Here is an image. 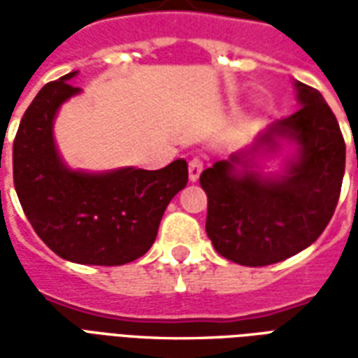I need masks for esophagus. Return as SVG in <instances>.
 I'll return each instance as SVG.
<instances>
[{
	"label": "esophagus",
	"instance_id": "esophagus-1",
	"mask_svg": "<svg viewBox=\"0 0 358 358\" xmlns=\"http://www.w3.org/2000/svg\"><path fill=\"white\" fill-rule=\"evenodd\" d=\"M201 171H203V161L199 159V157H194V159L189 161V180H192V182H197Z\"/></svg>",
	"mask_w": 358,
	"mask_h": 358
}]
</instances>
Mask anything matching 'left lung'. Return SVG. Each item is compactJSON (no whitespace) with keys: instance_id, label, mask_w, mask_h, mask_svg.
<instances>
[{"instance_id":"8db88e82","label":"left lung","mask_w":358,"mask_h":358,"mask_svg":"<svg viewBox=\"0 0 358 358\" xmlns=\"http://www.w3.org/2000/svg\"><path fill=\"white\" fill-rule=\"evenodd\" d=\"M295 90L299 110L199 176L209 199L207 236L232 263L266 266L297 255L318 240L338 205L345 172L338 118L318 90L297 80ZM282 141L296 145L282 175L263 177L250 169L257 155H273Z\"/></svg>"}]
</instances>
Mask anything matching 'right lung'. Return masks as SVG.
<instances>
[{"instance_id": "add662e5", "label": "right lung", "mask_w": 358, "mask_h": 358, "mask_svg": "<svg viewBox=\"0 0 358 358\" xmlns=\"http://www.w3.org/2000/svg\"><path fill=\"white\" fill-rule=\"evenodd\" d=\"M69 73L45 84L20 120L13 143V180L24 215L48 248L71 263L118 266L145 255L174 195L187 184V163L159 171L69 169L55 148L59 107L80 94Z\"/></svg>"}]
</instances>
